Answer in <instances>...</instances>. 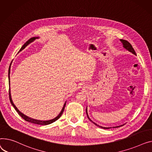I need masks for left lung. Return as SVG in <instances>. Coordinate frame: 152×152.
Masks as SVG:
<instances>
[{
    "label": "left lung",
    "instance_id": "1",
    "mask_svg": "<svg viewBox=\"0 0 152 152\" xmlns=\"http://www.w3.org/2000/svg\"><path fill=\"white\" fill-rule=\"evenodd\" d=\"M120 41L122 42V43H123V47H124V48L127 49L128 51H129L130 52H131L132 53H133L134 55H136V53L134 50V48H132V45H131V43H130L129 42H128L127 40H123V39H121ZM86 115H87V117H88V119L90 120L91 122H93V123L95 124V125H96V126H99V128H103V129H110V128H105V127H102V126H99V125H98V124H97L96 123H95L94 122H93L90 118H89V117H88V113H87V108H86ZM123 126V125L118 126H115V127H113V128H118V127H120V126Z\"/></svg>",
    "mask_w": 152,
    "mask_h": 152
}]
</instances>
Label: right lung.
I'll use <instances>...</instances> for the list:
<instances>
[{
  "mask_svg": "<svg viewBox=\"0 0 152 152\" xmlns=\"http://www.w3.org/2000/svg\"><path fill=\"white\" fill-rule=\"evenodd\" d=\"M35 39H37V38H36V37H32V38H31L30 39H29L28 41H27V42L23 45V47H21V48L20 49V51H21L23 49H24L27 45H28L29 43H30L31 42H33L34 40H35ZM8 83H9V85H10V77H9V74H8ZM8 92H9V99H10V102H11L12 105L13 106V107L15 108V109L16 110V111L18 112V113L24 120H26V121H28V122H31V123H32L37 124H40V125H47V124H51V123H53V122L56 121L57 120H58V119L61 117V116L62 115V113H63V112H64V108H65V106H66V102L64 104L63 108H62V109L61 113L59 114V115L58 116V117H56L55 118H54V119L51 120H48V121H40V120H37L32 119V118H29V117H27V116H26L25 115H24L23 113H22L20 111H19L18 109L16 108V107L15 105V104H13V101H12V100L10 88H9V91H8Z\"/></svg>",
  "mask_w": 152,
  "mask_h": 152,
  "instance_id": "add662e5",
  "label": "right lung"
}]
</instances>
